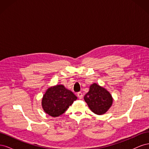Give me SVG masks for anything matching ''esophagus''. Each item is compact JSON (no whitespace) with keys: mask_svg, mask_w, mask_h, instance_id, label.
I'll list each match as a JSON object with an SVG mask.
<instances>
[{"mask_svg":"<svg viewBox=\"0 0 149 149\" xmlns=\"http://www.w3.org/2000/svg\"><path fill=\"white\" fill-rule=\"evenodd\" d=\"M77 96L78 97V98L79 99H82L83 98V94H82V93L81 92H78V93H77Z\"/></svg>","mask_w":149,"mask_h":149,"instance_id":"esophagus-1","label":"esophagus"}]
</instances>
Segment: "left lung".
<instances>
[{
    "label": "left lung",
    "instance_id": "left-lung-1",
    "mask_svg": "<svg viewBox=\"0 0 149 149\" xmlns=\"http://www.w3.org/2000/svg\"><path fill=\"white\" fill-rule=\"evenodd\" d=\"M84 100L89 109L97 115L106 113L113 101L109 92L96 83L90 86L89 91L84 96Z\"/></svg>",
    "mask_w": 149,
    "mask_h": 149
}]
</instances>
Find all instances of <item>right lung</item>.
Here are the masks:
<instances>
[{
    "instance_id": "add662e5",
    "label": "right lung",
    "mask_w": 149,
    "mask_h": 149,
    "mask_svg": "<svg viewBox=\"0 0 149 149\" xmlns=\"http://www.w3.org/2000/svg\"><path fill=\"white\" fill-rule=\"evenodd\" d=\"M76 100L77 97L73 92L59 84L47 90L42 98V106L47 114L55 118L63 114Z\"/></svg>"
}]
</instances>
